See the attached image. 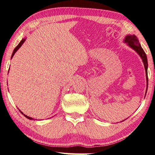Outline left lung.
<instances>
[{
  "instance_id": "left-lung-1",
  "label": "left lung",
  "mask_w": 155,
  "mask_h": 155,
  "mask_svg": "<svg viewBox=\"0 0 155 155\" xmlns=\"http://www.w3.org/2000/svg\"><path fill=\"white\" fill-rule=\"evenodd\" d=\"M124 41L128 43V45L130 47H131L132 49H134L135 51L139 54V55L141 57L142 59H143L145 71H146V77H147V88H148V73H147L148 61H147V57L146 53H145L143 49L142 48L138 38L137 37V36H135L134 35H133L126 36L125 38ZM146 94H147V91H146Z\"/></svg>"
}]
</instances>
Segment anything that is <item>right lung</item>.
Wrapping results in <instances>:
<instances>
[{"label": "right lung", "instance_id": "obj_1", "mask_svg": "<svg viewBox=\"0 0 155 155\" xmlns=\"http://www.w3.org/2000/svg\"><path fill=\"white\" fill-rule=\"evenodd\" d=\"M25 41V39H22L21 40V41L19 43H18V45L17 46V47H15V49H14V51H13V52H12V56H11V58H12V57H13V55H15V52L16 51H17V50L18 49H19L20 48V47H21V45H23V43ZM20 112H21V114H23L25 116V117H26L27 118H28V119H30V120H32L33 118H31V117H29V116H26V115H25V114H24L23 113V112H22L21 111V110H20Z\"/></svg>", "mask_w": 155, "mask_h": 155}]
</instances>
